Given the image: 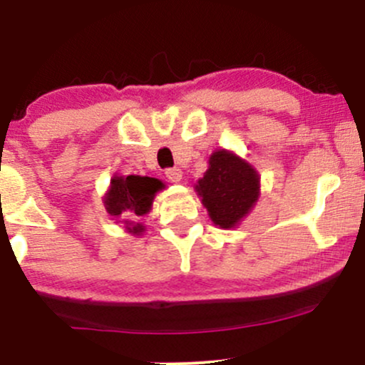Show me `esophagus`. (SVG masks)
Segmentation results:
<instances>
[{
  "mask_svg": "<svg viewBox=\"0 0 365 365\" xmlns=\"http://www.w3.org/2000/svg\"><path fill=\"white\" fill-rule=\"evenodd\" d=\"M182 177H183V171L180 170V168H170V170H166V178H168L170 182H173V183L182 182Z\"/></svg>",
  "mask_w": 365,
  "mask_h": 365,
  "instance_id": "esophagus-1",
  "label": "esophagus"
}]
</instances>
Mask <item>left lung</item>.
Instances as JSON below:
<instances>
[{
	"instance_id": "1",
	"label": "left lung",
	"mask_w": 365,
	"mask_h": 365,
	"mask_svg": "<svg viewBox=\"0 0 365 365\" xmlns=\"http://www.w3.org/2000/svg\"><path fill=\"white\" fill-rule=\"evenodd\" d=\"M194 188L212 223L230 230L254 209L261 195V177L233 150L217 149L209 156L206 173Z\"/></svg>"
}]
</instances>
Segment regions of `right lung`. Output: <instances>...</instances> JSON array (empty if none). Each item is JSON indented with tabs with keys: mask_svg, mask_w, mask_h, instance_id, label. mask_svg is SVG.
<instances>
[{
	"mask_svg": "<svg viewBox=\"0 0 365 365\" xmlns=\"http://www.w3.org/2000/svg\"><path fill=\"white\" fill-rule=\"evenodd\" d=\"M163 188L165 183L158 178L140 175H113L110 187L103 197V204L111 220L123 225L130 235L139 237L145 232V226L140 223V220L149 215L154 197Z\"/></svg>",
	"mask_w": 365,
	"mask_h": 365,
	"instance_id": "1",
	"label": "right lung"
}]
</instances>
